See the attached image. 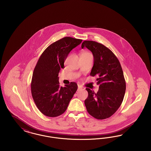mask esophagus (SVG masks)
Wrapping results in <instances>:
<instances>
[{
	"instance_id": "obj_1",
	"label": "esophagus",
	"mask_w": 151,
	"mask_h": 151,
	"mask_svg": "<svg viewBox=\"0 0 151 151\" xmlns=\"http://www.w3.org/2000/svg\"><path fill=\"white\" fill-rule=\"evenodd\" d=\"M81 89H83V88H82V87L81 86H80L78 85V91H80V90H81Z\"/></svg>"
}]
</instances>
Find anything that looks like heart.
<instances>
[{"label": "heart", "mask_w": 151, "mask_h": 151, "mask_svg": "<svg viewBox=\"0 0 151 151\" xmlns=\"http://www.w3.org/2000/svg\"><path fill=\"white\" fill-rule=\"evenodd\" d=\"M81 55H92V54L89 52H84Z\"/></svg>", "instance_id": "b5f03b06"}]
</instances>
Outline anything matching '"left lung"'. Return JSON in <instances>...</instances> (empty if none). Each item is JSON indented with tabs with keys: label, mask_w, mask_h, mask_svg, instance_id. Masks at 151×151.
I'll use <instances>...</instances> for the list:
<instances>
[{
	"label": "left lung",
	"mask_w": 151,
	"mask_h": 151,
	"mask_svg": "<svg viewBox=\"0 0 151 151\" xmlns=\"http://www.w3.org/2000/svg\"><path fill=\"white\" fill-rule=\"evenodd\" d=\"M91 51L94 65L90 75L97 76V93L86 88L88 96L84 101L88 113L97 119L113 115L120 107L126 91V81L121 65L115 54L101 43L84 41L81 47Z\"/></svg>",
	"instance_id": "left-lung-1"
}]
</instances>
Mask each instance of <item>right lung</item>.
Wrapping results in <instances>:
<instances>
[{
	"label": "right lung",
	"mask_w": 151,
	"mask_h": 151,
	"mask_svg": "<svg viewBox=\"0 0 151 151\" xmlns=\"http://www.w3.org/2000/svg\"><path fill=\"white\" fill-rule=\"evenodd\" d=\"M82 40L65 37L49 45L39 58L33 73L31 92L39 110L45 115L56 117L65 113L78 89L75 82L60 86L58 74L65 68L70 52Z\"/></svg>",
	"instance_id": "right-lung-1"
}]
</instances>
